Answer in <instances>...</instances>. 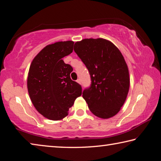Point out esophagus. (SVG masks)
Returning <instances> with one entry per match:
<instances>
[{
	"mask_svg": "<svg viewBox=\"0 0 161 161\" xmlns=\"http://www.w3.org/2000/svg\"><path fill=\"white\" fill-rule=\"evenodd\" d=\"M77 83H79V84H81V80H80V79H78V80H77Z\"/></svg>",
	"mask_w": 161,
	"mask_h": 161,
	"instance_id": "1",
	"label": "esophagus"
}]
</instances>
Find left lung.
<instances>
[{"instance_id":"obj_1","label":"left lung","mask_w":161,"mask_h":161,"mask_svg":"<svg viewBox=\"0 0 161 161\" xmlns=\"http://www.w3.org/2000/svg\"><path fill=\"white\" fill-rule=\"evenodd\" d=\"M74 51L91 75V86L83 92L89 109L103 119L113 117L124 104L130 88L124 57L111 41L104 38L77 41Z\"/></svg>"}]
</instances>
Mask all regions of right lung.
<instances>
[{"label": "right lung", "instance_id": "obj_1", "mask_svg": "<svg viewBox=\"0 0 161 161\" xmlns=\"http://www.w3.org/2000/svg\"><path fill=\"white\" fill-rule=\"evenodd\" d=\"M72 41L49 44L34 58L28 71L29 96L39 113L52 120H60L82 94V88L70 79L73 68L63 58L73 51Z\"/></svg>", "mask_w": 161, "mask_h": 161}]
</instances>
